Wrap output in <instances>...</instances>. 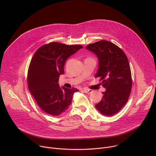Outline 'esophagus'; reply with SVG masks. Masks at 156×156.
<instances>
[{
  "mask_svg": "<svg viewBox=\"0 0 156 156\" xmlns=\"http://www.w3.org/2000/svg\"><path fill=\"white\" fill-rule=\"evenodd\" d=\"M83 91L85 93H87V94H91L93 92L92 90H88V89H83Z\"/></svg>",
  "mask_w": 156,
  "mask_h": 156,
  "instance_id": "34e87169",
  "label": "esophagus"
}]
</instances>
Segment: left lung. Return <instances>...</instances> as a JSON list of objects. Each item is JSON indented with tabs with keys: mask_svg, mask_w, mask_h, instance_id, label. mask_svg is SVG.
Wrapping results in <instances>:
<instances>
[{
	"mask_svg": "<svg viewBox=\"0 0 156 156\" xmlns=\"http://www.w3.org/2000/svg\"><path fill=\"white\" fill-rule=\"evenodd\" d=\"M86 49L97 56L98 69L95 78H101L106 89L95 108L105 116L114 115L126 105L131 93L132 78L128 60L120 48L107 40L90 44Z\"/></svg>",
	"mask_w": 156,
	"mask_h": 156,
	"instance_id": "left-lung-1",
	"label": "left lung"
}]
</instances>
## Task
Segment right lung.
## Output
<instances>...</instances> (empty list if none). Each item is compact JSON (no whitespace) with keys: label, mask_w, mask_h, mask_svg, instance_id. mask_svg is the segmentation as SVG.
Listing matches in <instances>:
<instances>
[{"label":"right lung","mask_w":156,"mask_h":156,"mask_svg":"<svg viewBox=\"0 0 156 156\" xmlns=\"http://www.w3.org/2000/svg\"><path fill=\"white\" fill-rule=\"evenodd\" d=\"M83 47L51 42L39 48L31 60L28 70V88L38 105L52 116L64 112L72 102L76 88L60 87L59 76L64 73L68 57Z\"/></svg>","instance_id":"obj_1"}]
</instances>
